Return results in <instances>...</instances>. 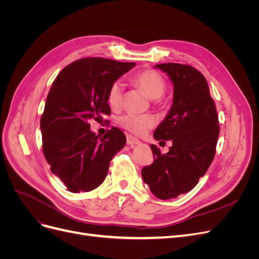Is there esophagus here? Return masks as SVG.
I'll return each mask as SVG.
<instances>
[{
  "instance_id": "34e87169",
  "label": "esophagus",
  "mask_w": 259,
  "mask_h": 259,
  "mask_svg": "<svg viewBox=\"0 0 259 259\" xmlns=\"http://www.w3.org/2000/svg\"><path fill=\"white\" fill-rule=\"evenodd\" d=\"M126 143H127V145H130V146H136V145H139V144H140V142H139V140H138L137 138L133 137V136H131V135H127V136H126Z\"/></svg>"
}]
</instances>
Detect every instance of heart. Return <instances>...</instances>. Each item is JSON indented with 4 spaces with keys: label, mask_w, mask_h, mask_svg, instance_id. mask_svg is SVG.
Returning <instances> with one entry per match:
<instances>
[{
    "label": "heart",
    "mask_w": 259,
    "mask_h": 259,
    "mask_svg": "<svg viewBox=\"0 0 259 259\" xmlns=\"http://www.w3.org/2000/svg\"><path fill=\"white\" fill-rule=\"evenodd\" d=\"M133 83L143 90L148 97L154 99L156 103L162 100V96L166 91V83L164 77L153 69H145L136 73L133 77ZM108 104L112 109L120 108L123 100V85L120 81H115L109 88L107 94ZM120 126L135 135H144L154 126L155 119L151 114L127 113L119 119Z\"/></svg>",
    "instance_id": "b5f03b06"
}]
</instances>
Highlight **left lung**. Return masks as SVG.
<instances>
[{
    "instance_id": "obj_1",
    "label": "left lung",
    "mask_w": 259,
    "mask_h": 259,
    "mask_svg": "<svg viewBox=\"0 0 259 259\" xmlns=\"http://www.w3.org/2000/svg\"><path fill=\"white\" fill-rule=\"evenodd\" d=\"M155 67L173 81L174 99L153 137L171 140L173 146L162 154L151 145L153 163L142 169V176L156 198L168 200L189 192L204 176L216 153L219 124L214 99L199 70L175 62Z\"/></svg>"
}]
</instances>
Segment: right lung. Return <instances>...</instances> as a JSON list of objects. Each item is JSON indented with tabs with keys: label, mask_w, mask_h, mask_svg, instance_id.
Segmentation results:
<instances>
[{
	"label": "right lung",
	"mask_w": 259,
	"mask_h": 259,
	"mask_svg": "<svg viewBox=\"0 0 259 259\" xmlns=\"http://www.w3.org/2000/svg\"><path fill=\"white\" fill-rule=\"evenodd\" d=\"M101 57L77 59L54 80L41 116L42 148L52 173L70 192H89L103 184L110 161L126 144L115 126L99 138L91 119L110 114L107 94L111 84L134 67Z\"/></svg>",
	"instance_id": "add662e5"
}]
</instances>
